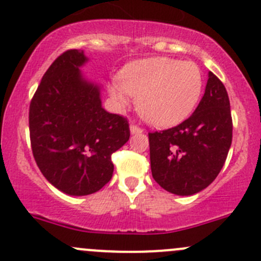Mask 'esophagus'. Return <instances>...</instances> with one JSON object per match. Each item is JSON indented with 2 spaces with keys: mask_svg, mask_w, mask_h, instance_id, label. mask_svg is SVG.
Instances as JSON below:
<instances>
[{
  "mask_svg": "<svg viewBox=\"0 0 261 261\" xmlns=\"http://www.w3.org/2000/svg\"><path fill=\"white\" fill-rule=\"evenodd\" d=\"M130 131H131V134H140V133H143V128H141L140 126L135 125V123H131Z\"/></svg>",
  "mask_w": 261,
  "mask_h": 261,
  "instance_id": "34e87169",
  "label": "esophagus"
}]
</instances>
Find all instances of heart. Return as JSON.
<instances>
[{
    "instance_id": "heart-1",
    "label": "heart",
    "mask_w": 261,
    "mask_h": 261,
    "mask_svg": "<svg viewBox=\"0 0 261 261\" xmlns=\"http://www.w3.org/2000/svg\"><path fill=\"white\" fill-rule=\"evenodd\" d=\"M204 76L192 61L151 57L130 63L120 74V83L110 85L118 107L136 98L141 117L150 125H176L194 111L200 99Z\"/></svg>"
}]
</instances>
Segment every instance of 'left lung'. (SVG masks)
I'll list each match as a JSON object with an SVG mask.
<instances>
[{
    "mask_svg": "<svg viewBox=\"0 0 261 261\" xmlns=\"http://www.w3.org/2000/svg\"><path fill=\"white\" fill-rule=\"evenodd\" d=\"M232 128L226 88L209 72L205 93L195 112L174 127L149 133L153 178L164 190L181 196L208 187L226 162Z\"/></svg>",
    "mask_w": 261,
    "mask_h": 261,
    "instance_id": "obj_1",
    "label": "left lung"
}]
</instances>
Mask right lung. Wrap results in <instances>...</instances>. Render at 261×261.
<instances>
[{
    "label": "right lung",
    "mask_w": 261,
    "mask_h": 261,
    "mask_svg": "<svg viewBox=\"0 0 261 261\" xmlns=\"http://www.w3.org/2000/svg\"><path fill=\"white\" fill-rule=\"evenodd\" d=\"M84 52L69 49L43 75L29 107L33 155L43 176L72 196L97 192L113 174L112 154L130 139L127 118L102 107L100 88L80 67Z\"/></svg>",
    "instance_id": "1"
}]
</instances>
